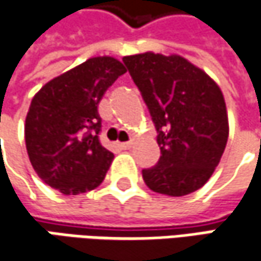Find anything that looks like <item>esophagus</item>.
Masks as SVG:
<instances>
[{
  "mask_svg": "<svg viewBox=\"0 0 261 261\" xmlns=\"http://www.w3.org/2000/svg\"><path fill=\"white\" fill-rule=\"evenodd\" d=\"M132 145H134L132 141H129V142H122V144H120V148H122V149H130Z\"/></svg>",
  "mask_w": 261,
  "mask_h": 261,
  "instance_id": "34e87169",
  "label": "esophagus"
}]
</instances>
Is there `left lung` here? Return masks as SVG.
I'll list each match as a JSON object with an SVG mask.
<instances>
[{
  "label": "left lung",
  "mask_w": 261,
  "mask_h": 261,
  "mask_svg": "<svg viewBox=\"0 0 261 261\" xmlns=\"http://www.w3.org/2000/svg\"><path fill=\"white\" fill-rule=\"evenodd\" d=\"M148 106L161 156L142 170L156 193L186 196L214 174L228 141L225 100L215 81L180 55L145 52L123 58Z\"/></svg>",
  "instance_id": "8db88e82"
}]
</instances>
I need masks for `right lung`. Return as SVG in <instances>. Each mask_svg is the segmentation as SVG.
I'll use <instances>...</instances> for the list:
<instances>
[{
    "label": "right lung",
    "mask_w": 261,
    "mask_h": 261,
    "mask_svg": "<svg viewBox=\"0 0 261 261\" xmlns=\"http://www.w3.org/2000/svg\"><path fill=\"white\" fill-rule=\"evenodd\" d=\"M126 72L112 56L90 58L46 83L25 116L27 154L37 175L64 195L95 189L105 180L113 154L98 141V103Z\"/></svg>",
    "instance_id": "obj_1"
}]
</instances>
